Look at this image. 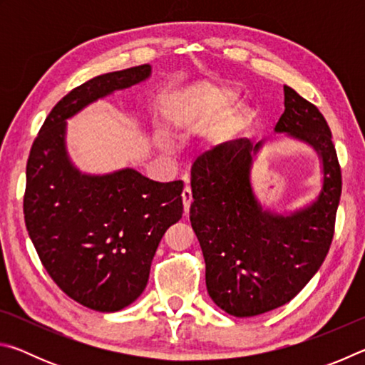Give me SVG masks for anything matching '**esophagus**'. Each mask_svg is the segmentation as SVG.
Segmentation results:
<instances>
[{
    "label": "esophagus",
    "instance_id": "1",
    "mask_svg": "<svg viewBox=\"0 0 365 365\" xmlns=\"http://www.w3.org/2000/svg\"><path fill=\"white\" fill-rule=\"evenodd\" d=\"M182 200H183V209H185V214H188L190 211V206H191V201H193V196H191V188L185 187L182 191Z\"/></svg>",
    "mask_w": 365,
    "mask_h": 365
}]
</instances>
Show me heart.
<instances>
[{
  "label": "heart",
  "instance_id": "b5f03b06",
  "mask_svg": "<svg viewBox=\"0 0 365 365\" xmlns=\"http://www.w3.org/2000/svg\"><path fill=\"white\" fill-rule=\"evenodd\" d=\"M235 98V91L230 88H217L214 90L211 96H209V101H211L214 106H224L228 104Z\"/></svg>",
  "mask_w": 365,
  "mask_h": 365
}]
</instances>
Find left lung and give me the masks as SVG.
Here are the masks:
<instances>
[{"mask_svg": "<svg viewBox=\"0 0 365 365\" xmlns=\"http://www.w3.org/2000/svg\"><path fill=\"white\" fill-rule=\"evenodd\" d=\"M283 91L285 113L275 132L307 141L324 163V188L312 206L288 217L262 211L250 185L261 141H227L200 154L191 168L190 222L205 256L207 293L235 317L292 301L320 269L335 233L341 168L329 123L293 88Z\"/></svg>", "mask_w": 365, "mask_h": 365, "instance_id": "obj_1", "label": "left lung"}]
</instances>
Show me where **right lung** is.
<instances>
[{
    "instance_id": "1",
    "label": "right lung",
    "mask_w": 365,
    "mask_h": 365,
    "mask_svg": "<svg viewBox=\"0 0 365 365\" xmlns=\"http://www.w3.org/2000/svg\"><path fill=\"white\" fill-rule=\"evenodd\" d=\"M150 72L143 64L103 73L69 91L27 160L24 217L43 267L69 298L100 312L120 311L143 293L160 238L182 219L183 182H154L132 169L80 174L66 154V119Z\"/></svg>"
}]
</instances>
